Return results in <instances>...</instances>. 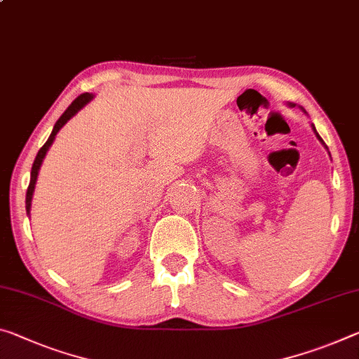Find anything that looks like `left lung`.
Returning <instances> with one entry per match:
<instances>
[{"mask_svg": "<svg viewBox=\"0 0 359 359\" xmlns=\"http://www.w3.org/2000/svg\"><path fill=\"white\" fill-rule=\"evenodd\" d=\"M289 107H295V105H294V104H289ZM300 108H302V107H300ZM302 110H304V108H302ZM304 111H305V110H304ZM313 130H315V134H316V137H318V139H320V140H321V142H323V139H321V137H320V134H318V133H316V129H315V126H313ZM323 145H324V142H323ZM326 149H327V147H326Z\"/></svg>", "mask_w": 359, "mask_h": 359, "instance_id": "1", "label": "left lung"}]
</instances>
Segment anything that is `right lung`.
Returning <instances> with one entry per match:
<instances>
[{"instance_id": "1", "label": "right lung", "mask_w": 359, "mask_h": 359, "mask_svg": "<svg viewBox=\"0 0 359 359\" xmlns=\"http://www.w3.org/2000/svg\"><path fill=\"white\" fill-rule=\"evenodd\" d=\"M93 100V94L89 93H84L81 95H78V97L72 102V105L67 108L64 111V115H62L59 119H57V123L54 124V129L53 133H50L49 139L46 140V144H44L41 149H39L38 155L35 158V161H33V166H32V174H30V184H28V189H27V198H25V208H27V214L30 215V208H32V198H33V191H35V185H36V179H38V172H39V168H41V163L44 156H46V153L49 150V147L53 145V142L55 139V135L59 130L64 128V124L68 121V119L73 118L76 115V113L81 110V108L88 104V102Z\"/></svg>"}]
</instances>
